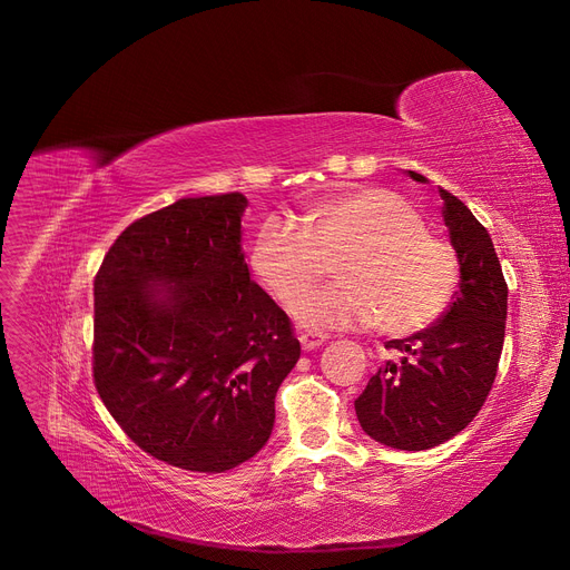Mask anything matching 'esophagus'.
<instances>
[{
	"mask_svg": "<svg viewBox=\"0 0 570 570\" xmlns=\"http://www.w3.org/2000/svg\"><path fill=\"white\" fill-rule=\"evenodd\" d=\"M299 341H302V347H304V350H315V347H320L324 341H327V334H322V332H302V334H299Z\"/></svg>",
	"mask_w": 570,
	"mask_h": 570,
	"instance_id": "obj_1",
	"label": "esophagus"
}]
</instances>
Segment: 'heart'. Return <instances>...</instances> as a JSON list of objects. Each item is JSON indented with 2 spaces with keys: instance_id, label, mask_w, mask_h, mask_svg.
I'll use <instances>...</instances> for the list:
<instances>
[{
  "instance_id": "heart-1",
  "label": "heart",
  "mask_w": 570,
  "mask_h": 570,
  "mask_svg": "<svg viewBox=\"0 0 570 570\" xmlns=\"http://www.w3.org/2000/svg\"><path fill=\"white\" fill-rule=\"evenodd\" d=\"M338 255V281L308 292L294 308L306 327L375 324L387 336L420 334L445 315L462 278L452 243L383 187L322 199L302 215V225L268 218L253 240L250 268L289 308Z\"/></svg>"
}]
</instances>
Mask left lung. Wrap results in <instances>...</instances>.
Here are the masks:
<instances>
[{
	"label": "left lung",
	"instance_id": "left-lung-1",
	"mask_svg": "<svg viewBox=\"0 0 570 570\" xmlns=\"http://www.w3.org/2000/svg\"><path fill=\"white\" fill-rule=\"evenodd\" d=\"M441 199L462 264L454 302L429 330L387 341L392 357L355 401L373 441L411 452L436 448L473 422L494 385L505 336L508 285L492 236L448 189Z\"/></svg>",
	"mask_w": 570,
	"mask_h": 570
}]
</instances>
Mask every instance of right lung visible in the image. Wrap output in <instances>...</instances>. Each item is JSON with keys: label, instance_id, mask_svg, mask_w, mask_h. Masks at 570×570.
I'll list each match as a JSON object with an SVG mask.
<instances>
[{"label": "right lung", "instance_id": "obj_1", "mask_svg": "<svg viewBox=\"0 0 570 570\" xmlns=\"http://www.w3.org/2000/svg\"><path fill=\"white\" fill-rule=\"evenodd\" d=\"M240 193L131 223L95 276V387L144 452L197 473L255 456L299 362L292 322L250 281Z\"/></svg>", "mask_w": 570, "mask_h": 570}]
</instances>
